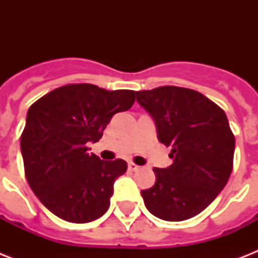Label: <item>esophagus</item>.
Segmentation results:
<instances>
[{
	"instance_id": "esophagus-1",
	"label": "esophagus",
	"mask_w": 258,
	"mask_h": 258,
	"mask_svg": "<svg viewBox=\"0 0 258 258\" xmlns=\"http://www.w3.org/2000/svg\"><path fill=\"white\" fill-rule=\"evenodd\" d=\"M139 169H141V167H139L138 165H135L134 162H128V170H130V171H138Z\"/></svg>"
}]
</instances>
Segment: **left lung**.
Returning a JSON list of instances; mask_svg holds the SVG:
<instances>
[{
  "instance_id": "obj_1",
  "label": "left lung",
  "mask_w": 258,
  "mask_h": 258,
  "mask_svg": "<svg viewBox=\"0 0 258 258\" xmlns=\"http://www.w3.org/2000/svg\"><path fill=\"white\" fill-rule=\"evenodd\" d=\"M135 93L174 161L167 169H154L157 182L142 190L146 208L161 220H188L216 200L232 174L236 142L226 113L201 92L183 87Z\"/></svg>"
}]
</instances>
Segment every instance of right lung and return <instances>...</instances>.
Listing matches in <instances>:
<instances>
[{
    "label": "right lung",
    "instance_id": "obj_1",
    "mask_svg": "<svg viewBox=\"0 0 258 258\" xmlns=\"http://www.w3.org/2000/svg\"><path fill=\"white\" fill-rule=\"evenodd\" d=\"M135 91L80 83L50 91L30 105L21 134L24 170L30 188L54 216L74 224L96 220L109 208L113 182L127 171L123 159L100 161L88 153Z\"/></svg>",
    "mask_w": 258,
    "mask_h": 258
}]
</instances>
